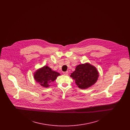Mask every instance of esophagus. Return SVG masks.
<instances>
[{"mask_svg":"<svg viewBox=\"0 0 130 130\" xmlns=\"http://www.w3.org/2000/svg\"><path fill=\"white\" fill-rule=\"evenodd\" d=\"M68 73H69V72H68V71L63 72V74H64V75H68Z\"/></svg>","mask_w":130,"mask_h":130,"instance_id":"esophagus-1","label":"esophagus"}]
</instances>
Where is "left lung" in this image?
I'll list each match as a JSON object with an SVG mask.
<instances>
[{
	"label": "left lung",
	"instance_id": "left-lung-1",
	"mask_svg": "<svg viewBox=\"0 0 130 130\" xmlns=\"http://www.w3.org/2000/svg\"><path fill=\"white\" fill-rule=\"evenodd\" d=\"M99 74L96 68L87 63L77 66L70 76L74 79L76 85L79 88L86 89L96 82Z\"/></svg>",
	"mask_w": 130,
	"mask_h": 130
}]
</instances>
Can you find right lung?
<instances>
[{"label":"right lung","instance_id":"1","mask_svg":"<svg viewBox=\"0 0 130 130\" xmlns=\"http://www.w3.org/2000/svg\"><path fill=\"white\" fill-rule=\"evenodd\" d=\"M60 75L59 73L52 71L48 66H46L38 69L35 73L34 78L40 85L47 88L50 86V84L55 80Z\"/></svg>","mask_w":130,"mask_h":130}]
</instances>
